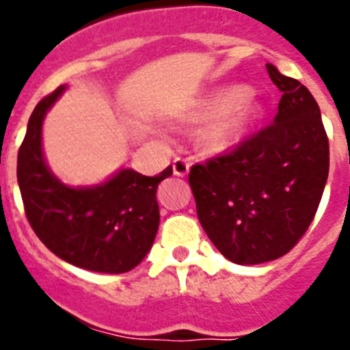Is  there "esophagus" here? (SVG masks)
<instances>
[{
  "label": "esophagus",
  "mask_w": 350,
  "mask_h": 350,
  "mask_svg": "<svg viewBox=\"0 0 350 350\" xmlns=\"http://www.w3.org/2000/svg\"><path fill=\"white\" fill-rule=\"evenodd\" d=\"M172 172H174V176L185 178V176L189 172L188 161H186V159H183V157H176L174 161H172Z\"/></svg>",
  "instance_id": "1"
}]
</instances>
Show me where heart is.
<instances>
[{
  "instance_id": "1",
  "label": "heart",
  "mask_w": 350,
  "mask_h": 350,
  "mask_svg": "<svg viewBox=\"0 0 350 350\" xmlns=\"http://www.w3.org/2000/svg\"><path fill=\"white\" fill-rule=\"evenodd\" d=\"M262 103L243 86H230L208 96L189 115L191 122H208L198 144L208 154H225L239 146L262 116Z\"/></svg>"
}]
</instances>
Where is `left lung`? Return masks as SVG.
<instances>
[{
  "label": "left lung",
  "mask_w": 350,
  "mask_h": 350,
  "mask_svg": "<svg viewBox=\"0 0 350 350\" xmlns=\"http://www.w3.org/2000/svg\"><path fill=\"white\" fill-rule=\"evenodd\" d=\"M266 67L283 93L274 123L189 171L201 227L220 254L242 266L278 259L298 243L328 178L319 103L299 81Z\"/></svg>",
  "instance_id": "left-lung-1"
}]
</instances>
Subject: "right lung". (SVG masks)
Wrapping results in <instances>:
<instances>
[{"label":"right lung","mask_w":350,"mask_h":350,"mask_svg":"<svg viewBox=\"0 0 350 350\" xmlns=\"http://www.w3.org/2000/svg\"><path fill=\"white\" fill-rule=\"evenodd\" d=\"M64 91L59 86L45 96L28 120L16 165L25 215L44 245L66 262L94 273H126L152 247L161 220L155 193L172 167L154 178L120 169L101 185H64L42 149V123Z\"/></svg>","instance_id":"right-lung-1"}]
</instances>
